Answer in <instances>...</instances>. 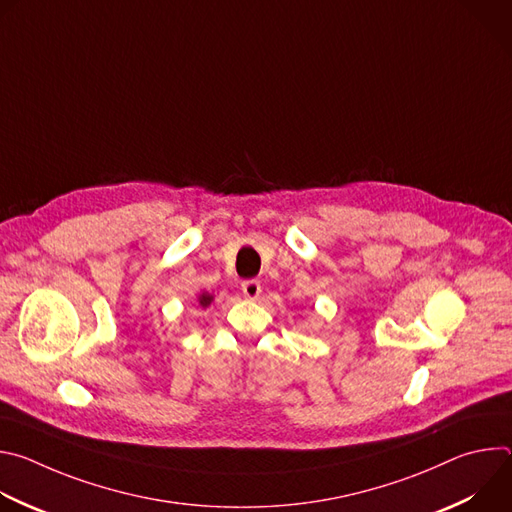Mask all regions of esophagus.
Segmentation results:
<instances>
[{"instance_id": "1", "label": "esophagus", "mask_w": 512, "mask_h": 512, "mask_svg": "<svg viewBox=\"0 0 512 512\" xmlns=\"http://www.w3.org/2000/svg\"><path fill=\"white\" fill-rule=\"evenodd\" d=\"M241 289H243L245 298L255 300V298H259V294H261V281H259V279H245V281L241 283Z\"/></svg>"}]
</instances>
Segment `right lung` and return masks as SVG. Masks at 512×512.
Masks as SVG:
<instances>
[{"instance_id": "right-lung-1", "label": "right lung", "mask_w": 512, "mask_h": 512, "mask_svg": "<svg viewBox=\"0 0 512 512\" xmlns=\"http://www.w3.org/2000/svg\"><path fill=\"white\" fill-rule=\"evenodd\" d=\"M198 302H200V306H202V308H206V306H210V302H212V296H208V294H202V296L198 298Z\"/></svg>"}]
</instances>
